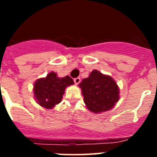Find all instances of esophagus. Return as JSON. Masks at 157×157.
I'll return each instance as SVG.
<instances>
[{"mask_svg": "<svg viewBox=\"0 0 157 157\" xmlns=\"http://www.w3.org/2000/svg\"><path fill=\"white\" fill-rule=\"evenodd\" d=\"M74 82L76 85H78V84H79L80 82H81V78H76L74 79Z\"/></svg>", "mask_w": 157, "mask_h": 157, "instance_id": "34e87169", "label": "esophagus"}]
</instances>
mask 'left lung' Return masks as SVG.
<instances>
[{
  "label": "left lung",
  "instance_id": "left-lung-1",
  "mask_svg": "<svg viewBox=\"0 0 157 157\" xmlns=\"http://www.w3.org/2000/svg\"><path fill=\"white\" fill-rule=\"evenodd\" d=\"M87 109L94 113L112 109L120 99L119 87L111 76L94 70L79 83Z\"/></svg>",
  "mask_w": 157,
  "mask_h": 157
}]
</instances>
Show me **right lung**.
<instances>
[{"mask_svg":"<svg viewBox=\"0 0 157 157\" xmlns=\"http://www.w3.org/2000/svg\"><path fill=\"white\" fill-rule=\"evenodd\" d=\"M73 84L74 81L68 75L58 78L57 75L52 71L45 78H39L35 82L34 99L41 107L51 109L61 101L65 88Z\"/></svg>","mask_w":157,"mask_h":157,"instance_id":"right-lung-1","label":"right lung"}]
</instances>
